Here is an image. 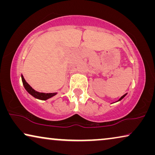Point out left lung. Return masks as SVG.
Segmentation results:
<instances>
[{
    "mask_svg": "<svg viewBox=\"0 0 155 155\" xmlns=\"http://www.w3.org/2000/svg\"><path fill=\"white\" fill-rule=\"evenodd\" d=\"M126 94H124V96H122V97H120V99H119V100H118V101H120V100H121V99H123V98H124V97H125V96H126Z\"/></svg>",
    "mask_w": 155,
    "mask_h": 155,
    "instance_id": "1",
    "label": "left lung"
}]
</instances>
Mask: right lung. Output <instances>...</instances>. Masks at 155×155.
Here are the masks:
<instances>
[{"instance_id":"add662e5","label":"right lung","mask_w":155,"mask_h":155,"mask_svg":"<svg viewBox=\"0 0 155 155\" xmlns=\"http://www.w3.org/2000/svg\"><path fill=\"white\" fill-rule=\"evenodd\" d=\"M22 80L23 85H24L25 90H26L31 95H32L34 97H35V98L41 99V100H46V99H49L51 97H54V95L56 94V93H46H46L37 92V91H35L34 89L31 88V87L29 85L26 81H25V78L22 75Z\"/></svg>"}]
</instances>
